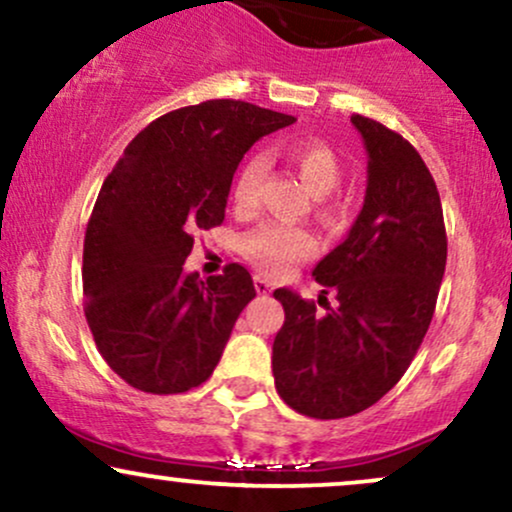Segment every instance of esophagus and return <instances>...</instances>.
Masks as SVG:
<instances>
[{
    "label": "esophagus",
    "instance_id": "1",
    "mask_svg": "<svg viewBox=\"0 0 512 512\" xmlns=\"http://www.w3.org/2000/svg\"><path fill=\"white\" fill-rule=\"evenodd\" d=\"M255 289H257V293H262V296H264V293L272 291V281L264 279L262 274H255Z\"/></svg>",
    "mask_w": 512,
    "mask_h": 512
}]
</instances>
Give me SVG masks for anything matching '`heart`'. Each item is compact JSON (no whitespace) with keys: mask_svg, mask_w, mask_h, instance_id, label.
<instances>
[{"mask_svg":"<svg viewBox=\"0 0 512 512\" xmlns=\"http://www.w3.org/2000/svg\"><path fill=\"white\" fill-rule=\"evenodd\" d=\"M286 156L298 168L305 185L315 195H330L342 185L344 168L330 144L320 139H298L286 146ZM264 182V161L260 156H248L240 163L233 178L231 199L238 211H252L260 202ZM240 252L245 260L262 269L264 274H284L296 262L308 260L317 252V238L308 228L289 223H262L255 231L245 233L240 240Z\"/></svg>","mask_w":512,"mask_h":512,"instance_id":"obj_1","label":"heart"}]
</instances>
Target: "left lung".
I'll list each match as a JSON object with an SVG mask.
<instances>
[{
  "instance_id": "8db88e82",
  "label": "left lung",
  "mask_w": 512,
  "mask_h": 512,
  "mask_svg": "<svg viewBox=\"0 0 512 512\" xmlns=\"http://www.w3.org/2000/svg\"><path fill=\"white\" fill-rule=\"evenodd\" d=\"M351 122L368 151L366 199L344 243L313 269L339 305L315 315L313 301L274 291L286 313L272 346L276 392L313 419L354 416L399 383L431 325L448 260L424 158L370 117Z\"/></svg>"
}]
</instances>
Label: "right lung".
<instances>
[{
	"instance_id": "right-lung-1",
	"label": "right lung",
	"mask_w": 512,
	"mask_h": 512,
	"mask_svg": "<svg viewBox=\"0 0 512 512\" xmlns=\"http://www.w3.org/2000/svg\"><path fill=\"white\" fill-rule=\"evenodd\" d=\"M296 117L245 101H207L146 125L93 204L84 238V313L110 368L151 395H180L214 373L255 298L252 276L185 274L197 231L221 226L240 158Z\"/></svg>"
}]
</instances>
